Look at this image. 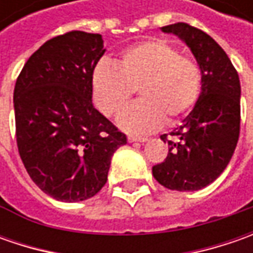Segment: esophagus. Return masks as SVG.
Wrapping results in <instances>:
<instances>
[{
    "label": "esophagus",
    "mask_w": 253,
    "mask_h": 253,
    "mask_svg": "<svg viewBox=\"0 0 253 253\" xmlns=\"http://www.w3.org/2000/svg\"><path fill=\"white\" fill-rule=\"evenodd\" d=\"M146 138H136V136H128V142H146Z\"/></svg>",
    "instance_id": "1"
}]
</instances>
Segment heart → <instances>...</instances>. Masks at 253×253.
Wrapping results in <instances>:
<instances>
[{"label": "heart", "instance_id": "obj_1", "mask_svg": "<svg viewBox=\"0 0 253 253\" xmlns=\"http://www.w3.org/2000/svg\"><path fill=\"white\" fill-rule=\"evenodd\" d=\"M91 88L97 108L110 118L120 115L138 90L141 100L122 114L120 126L142 135L163 121H179L197 104L203 72L173 44L152 39L125 49L115 66L100 62L92 70Z\"/></svg>", "mask_w": 253, "mask_h": 253}]
</instances>
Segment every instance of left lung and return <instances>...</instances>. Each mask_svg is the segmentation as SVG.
I'll return each instance as SVG.
<instances>
[{
    "label": "left lung",
    "mask_w": 253,
    "mask_h": 253,
    "mask_svg": "<svg viewBox=\"0 0 253 253\" xmlns=\"http://www.w3.org/2000/svg\"><path fill=\"white\" fill-rule=\"evenodd\" d=\"M162 31L189 46L203 72V88L183 125L170 136H161L169 153L152 173L166 189L196 191L217 179L234 155L239 138L241 84L227 53L210 35L184 22Z\"/></svg>",
    "instance_id": "8db88e82"
}]
</instances>
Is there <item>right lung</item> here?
<instances>
[{
  "label": "right lung",
  "mask_w": 253,
  "mask_h": 253,
  "mask_svg": "<svg viewBox=\"0 0 253 253\" xmlns=\"http://www.w3.org/2000/svg\"><path fill=\"white\" fill-rule=\"evenodd\" d=\"M104 52L98 34L56 36L28 59L15 83L19 156L35 184L59 201L95 196L114 152L126 143L91 101L92 70Z\"/></svg>",
  "instance_id": "1"
}]
</instances>
